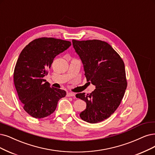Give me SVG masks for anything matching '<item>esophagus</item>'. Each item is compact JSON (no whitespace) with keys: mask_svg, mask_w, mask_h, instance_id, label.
<instances>
[{"mask_svg":"<svg viewBox=\"0 0 155 155\" xmlns=\"http://www.w3.org/2000/svg\"><path fill=\"white\" fill-rule=\"evenodd\" d=\"M66 96L68 97H70V96H75V94H74V93H67Z\"/></svg>","mask_w":155,"mask_h":155,"instance_id":"1","label":"esophagus"}]
</instances>
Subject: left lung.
Masks as SVG:
<instances>
[{"label":"left lung","mask_w":155,"mask_h":155,"mask_svg":"<svg viewBox=\"0 0 155 155\" xmlns=\"http://www.w3.org/2000/svg\"><path fill=\"white\" fill-rule=\"evenodd\" d=\"M72 42L84 64L87 81L96 86L90 94H76L87 104L80 117L89 123L101 122L116 110L123 98L127 87L124 63L105 41L73 39Z\"/></svg>","instance_id":"1"}]
</instances>
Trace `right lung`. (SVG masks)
Here are the masks:
<instances>
[{
  "label": "right lung",
  "instance_id": "right-lung-1",
  "mask_svg": "<svg viewBox=\"0 0 155 155\" xmlns=\"http://www.w3.org/2000/svg\"><path fill=\"white\" fill-rule=\"evenodd\" d=\"M71 45L54 38L35 39L22 50L13 73L15 86L23 108L30 116L44 118L52 114L64 90L50 86L43 77L48 74L55 57Z\"/></svg>",
  "mask_w": 155,
  "mask_h": 155
}]
</instances>
